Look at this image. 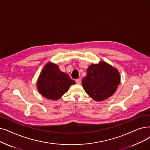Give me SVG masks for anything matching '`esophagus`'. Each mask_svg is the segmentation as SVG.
<instances>
[{
	"label": "esophagus",
	"mask_w": 150,
	"mask_h": 150,
	"mask_svg": "<svg viewBox=\"0 0 150 150\" xmlns=\"http://www.w3.org/2000/svg\"><path fill=\"white\" fill-rule=\"evenodd\" d=\"M75 81H76V84H80L81 83V79H76V80H75Z\"/></svg>",
	"instance_id": "34e87169"
}]
</instances>
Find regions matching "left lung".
<instances>
[{
  "instance_id": "obj_1",
  "label": "left lung",
  "mask_w": 150,
  "mask_h": 150,
  "mask_svg": "<svg viewBox=\"0 0 150 150\" xmlns=\"http://www.w3.org/2000/svg\"><path fill=\"white\" fill-rule=\"evenodd\" d=\"M120 83L118 70L104 61L91 64L82 80L86 93L96 101H102L112 96Z\"/></svg>"
}]
</instances>
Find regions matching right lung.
Wrapping results in <instances>:
<instances>
[{
  "mask_svg": "<svg viewBox=\"0 0 150 150\" xmlns=\"http://www.w3.org/2000/svg\"><path fill=\"white\" fill-rule=\"evenodd\" d=\"M75 81L66 73L59 70L56 64L48 62L42 69L37 83V87L43 97L56 100L67 92L70 86Z\"/></svg>",
  "mask_w": 150,
  "mask_h": 150,
  "instance_id": "right-lung-1",
  "label": "right lung"
}]
</instances>
